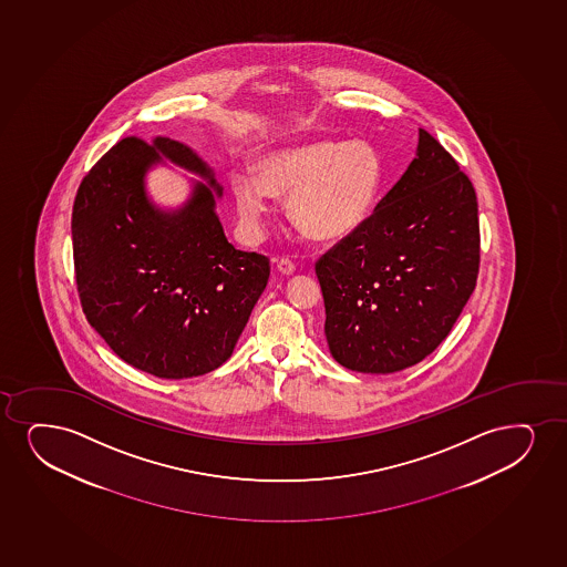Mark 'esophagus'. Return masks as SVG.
I'll return each instance as SVG.
<instances>
[{"instance_id":"esophagus-1","label":"esophagus","mask_w":567,"mask_h":567,"mask_svg":"<svg viewBox=\"0 0 567 567\" xmlns=\"http://www.w3.org/2000/svg\"><path fill=\"white\" fill-rule=\"evenodd\" d=\"M277 269H279L282 275H292L296 271V266H293L292 259L280 258L277 261Z\"/></svg>"}]
</instances>
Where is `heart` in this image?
Here are the masks:
<instances>
[{
  "label": "heart",
  "instance_id": "b5f03b06",
  "mask_svg": "<svg viewBox=\"0 0 567 567\" xmlns=\"http://www.w3.org/2000/svg\"><path fill=\"white\" fill-rule=\"evenodd\" d=\"M256 169L231 179L240 227L254 238L266 231L271 195H288V217L308 237H350L371 217L385 185L382 156L363 141H300L261 154Z\"/></svg>",
  "mask_w": 567,
  "mask_h": 567
}]
</instances>
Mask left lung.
Returning a JSON list of instances; mask_svg holds the SVG:
<instances>
[{"label":"left lung","mask_w":567,"mask_h":567,"mask_svg":"<svg viewBox=\"0 0 567 567\" xmlns=\"http://www.w3.org/2000/svg\"><path fill=\"white\" fill-rule=\"evenodd\" d=\"M480 271L468 175L426 132L371 217L315 264L338 363L390 374L420 363L453 329Z\"/></svg>","instance_id":"8db88e82"}]
</instances>
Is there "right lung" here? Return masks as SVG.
<instances>
[{
	"mask_svg": "<svg viewBox=\"0 0 567 567\" xmlns=\"http://www.w3.org/2000/svg\"><path fill=\"white\" fill-rule=\"evenodd\" d=\"M209 179L164 213L144 174L161 156ZM206 162L179 141H120L85 175L72 210L78 293L116 355L158 378H193L231 357L269 279V259L225 237Z\"/></svg>",
	"mask_w": 567,
	"mask_h": 567,
	"instance_id": "add662e5",
	"label": "right lung"
}]
</instances>
